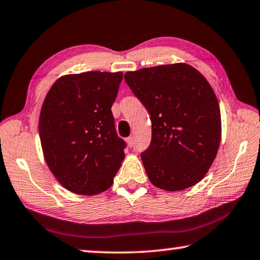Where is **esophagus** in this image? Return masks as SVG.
I'll return each instance as SVG.
<instances>
[{"label": "esophagus", "instance_id": "esophagus-1", "mask_svg": "<svg viewBox=\"0 0 260 260\" xmlns=\"http://www.w3.org/2000/svg\"><path fill=\"white\" fill-rule=\"evenodd\" d=\"M127 144H128L129 147H133L134 146V138H132V136H129V138H127Z\"/></svg>", "mask_w": 260, "mask_h": 260}]
</instances>
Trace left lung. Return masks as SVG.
<instances>
[{"instance_id": "left-lung-1", "label": "left lung", "mask_w": 260, "mask_h": 260, "mask_svg": "<svg viewBox=\"0 0 260 260\" xmlns=\"http://www.w3.org/2000/svg\"><path fill=\"white\" fill-rule=\"evenodd\" d=\"M125 81L150 114L151 143L141 153L150 182L167 191L195 186L212 165L221 139L212 87L186 63L126 72Z\"/></svg>"}]
</instances>
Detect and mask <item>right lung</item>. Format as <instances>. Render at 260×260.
<instances>
[{
	"label": "right lung",
	"instance_id": "1",
	"mask_svg": "<svg viewBox=\"0 0 260 260\" xmlns=\"http://www.w3.org/2000/svg\"><path fill=\"white\" fill-rule=\"evenodd\" d=\"M122 72L89 71L57 79L43 101L39 133L48 167L79 195L107 190L125 158L111 107Z\"/></svg>",
	"mask_w": 260,
	"mask_h": 260
}]
</instances>
